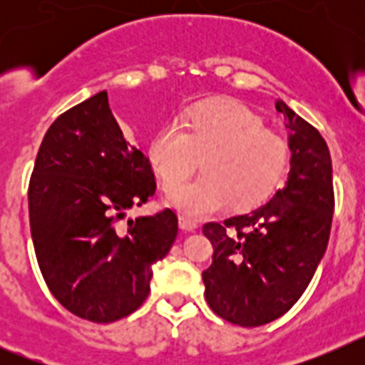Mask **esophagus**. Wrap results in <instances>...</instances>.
Here are the masks:
<instances>
[{
	"instance_id": "obj_1",
	"label": "esophagus",
	"mask_w": 365,
	"mask_h": 365,
	"mask_svg": "<svg viewBox=\"0 0 365 365\" xmlns=\"http://www.w3.org/2000/svg\"><path fill=\"white\" fill-rule=\"evenodd\" d=\"M197 227H199L197 221H193V219L186 217V215H179V228H180V230L192 232V230H195Z\"/></svg>"
}]
</instances>
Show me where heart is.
<instances>
[{
  "mask_svg": "<svg viewBox=\"0 0 365 365\" xmlns=\"http://www.w3.org/2000/svg\"><path fill=\"white\" fill-rule=\"evenodd\" d=\"M148 157L160 182L174 185L168 201L186 214L206 215L228 202L234 210L263 205L285 175L289 146L256 111L222 98L193 106L180 128L163 125L151 138ZM199 158L205 173L179 183L195 171Z\"/></svg>",
  "mask_w": 365,
  "mask_h": 365,
  "instance_id": "1",
  "label": "heart"
}]
</instances>
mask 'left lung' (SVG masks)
Returning <instances> with one entry per match:
<instances>
[{"label": "left lung", "instance_id": "8db88e82", "mask_svg": "<svg viewBox=\"0 0 365 365\" xmlns=\"http://www.w3.org/2000/svg\"><path fill=\"white\" fill-rule=\"evenodd\" d=\"M291 172L267 205L248 214L206 222L214 261L202 272L205 296L222 320L257 327L285 314L320 265L334 210L333 166L324 137L285 102Z\"/></svg>", "mask_w": 365, "mask_h": 365}]
</instances>
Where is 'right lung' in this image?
<instances>
[{
    "mask_svg": "<svg viewBox=\"0 0 365 365\" xmlns=\"http://www.w3.org/2000/svg\"><path fill=\"white\" fill-rule=\"evenodd\" d=\"M155 188L150 159L125 143L106 91L51 124L29 182V219L41 276L67 311L109 324L143 305L151 265L177 237L170 208L125 217Z\"/></svg>",
    "mask_w": 365,
    "mask_h": 365,
    "instance_id": "right-lung-1",
    "label": "right lung"
}]
</instances>
